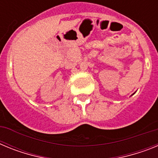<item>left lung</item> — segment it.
I'll use <instances>...</instances> for the list:
<instances>
[{
	"instance_id": "obj_1",
	"label": "left lung",
	"mask_w": 158,
	"mask_h": 158,
	"mask_svg": "<svg viewBox=\"0 0 158 158\" xmlns=\"http://www.w3.org/2000/svg\"><path fill=\"white\" fill-rule=\"evenodd\" d=\"M134 94H135V93H134ZM134 94H133V95H134Z\"/></svg>"
}]
</instances>
